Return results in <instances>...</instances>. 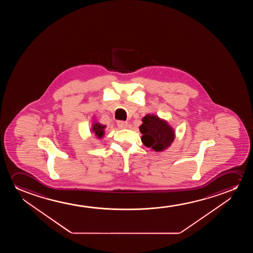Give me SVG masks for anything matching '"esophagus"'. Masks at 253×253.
Returning <instances> with one entry per match:
<instances>
[{
  "label": "esophagus",
  "mask_w": 253,
  "mask_h": 253,
  "mask_svg": "<svg viewBox=\"0 0 253 253\" xmlns=\"http://www.w3.org/2000/svg\"><path fill=\"white\" fill-rule=\"evenodd\" d=\"M128 122L125 121H118V128H126L128 127Z\"/></svg>",
  "instance_id": "1"
}]
</instances>
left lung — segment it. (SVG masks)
<instances>
[{
	"instance_id": "obj_1",
	"label": "left lung",
	"mask_w": 253,
	"mask_h": 253,
	"mask_svg": "<svg viewBox=\"0 0 253 253\" xmlns=\"http://www.w3.org/2000/svg\"><path fill=\"white\" fill-rule=\"evenodd\" d=\"M139 127L143 145L156 152L169 149L175 138V131L167 120L155 114H147Z\"/></svg>"
}]
</instances>
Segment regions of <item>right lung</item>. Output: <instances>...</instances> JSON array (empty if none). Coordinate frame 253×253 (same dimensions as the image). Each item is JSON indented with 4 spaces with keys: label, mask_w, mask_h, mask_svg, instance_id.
Returning a JSON list of instances; mask_svg holds the SVG:
<instances>
[{
    "label": "right lung",
    "mask_w": 253,
    "mask_h": 253,
    "mask_svg": "<svg viewBox=\"0 0 253 253\" xmlns=\"http://www.w3.org/2000/svg\"><path fill=\"white\" fill-rule=\"evenodd\" d=\"M105 128H106L105 125L98 123L95 118H93V121H92V124H91L90 131V133H92L95 135L96 138L102 139L104 137V134H105V130H104Z\"/></svg>",
    "instance_id": "right-lung-1"
}]
</instances>
